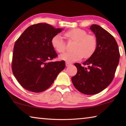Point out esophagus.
<instances>
[{
	"label": "esophagus",
	"instance_id": "obj_1",
	"mask_svg": "<svg viewBox=\"0 0 126 126\" xmlns=\"http://www.w3.org/2000/svg\"><path fill=\"white\" fill-rule=\"evenodd\" d=\"M71 64V63H70L69 62H65V65L66 66H69Z\"/></svg>",
	"mask_w": 126,
	"mask_h": 126
}]
</instances>
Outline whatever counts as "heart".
Wrapping results in <instances>:
<instances>
[{"label":"heart","mask_w":126,"mask_h":126,"mask_svg":"<svg viewBox=\"0 0 126 126\" xmlns=\"http://www.w3.org/2000/svg\"><path fill=\"white\" fill-rule=\"evenodd\" d=\"M68 41L76 42L73 50L70 52H65L60 55V59L68 62H73L82 59L88 58L94 53L97 47V39L95 35L88 34L85 30L76 28L71 29L64 33ZM53 48L58 53H61L65 51V42L59 34L53 36L51 39Z\"/></svg>","instance_id":"heart-1"}]
</instances>
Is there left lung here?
<instances>
[{
    "mask_svg": "<svg viewBox=\"0 0 126 126\" xmlns=\"http://www.w3.org/2000/svg\"><path fill=\"white\" fill-rule=\"evenodd\" d=\"M90 29L97 39V49L90 58L82 63L83 65L74 64L77 73L72 77V82L80 92L93 95L101 92L112 82L120 54L116 40L109 32L96 24L92 25Z\"/></svg>",
    "mask_w": 126,
    "mask_h": 126,
    "instance_id": "1",
    "label": "left lung"
}]
</instances>
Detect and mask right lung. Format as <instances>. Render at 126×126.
<instances>
[{
	"mask_svg": "<svg viewBox=\"0 0 126 126\" xmlns=\"http://www.w3.org/2000/svg\"><path fill=\"white\" fill-rule=\"evenodd\" d=\"M62 29L38 23L25 30L14 44L12 62L14 76L22 87L33 92L46 91L65 67L51 44L53 36Z\"/></svg>",
	"mask_w": 126,
	"mask_h": 126,
	"instance_id": "right-lung-1",
	"label": "right lung"
}]
</instances>
